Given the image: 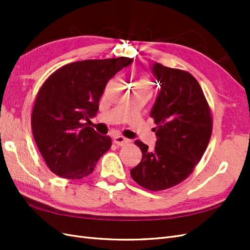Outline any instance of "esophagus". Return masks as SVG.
Returning a JSON list of instances; mask_svg holds the SVG:
<instances>
[{"instance_id": "obj_1", "label": "esophagus", "mask_w": 250, "mask_h": 250, "mask_svg": "<svg viewBox=\"0 0 250 250\" xmlns=\"http://www.w3.org/2000/svg\"><path fill=\"white\" fill-rule=\"evenodd\" d=\"M128 142H129V140L122 137V135H116V137H113V143L117 144L118 146H124Z\"/></svg>"}]
</instances>
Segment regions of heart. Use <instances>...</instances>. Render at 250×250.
<instances>
[{"label":"heart","instance_id":"heart-1","mask_svg":"<svg viewBox=\"0 0 250 250\" xmlns=\"http://www.w3.org/2000/svg\"><path fill=\"white\" fill-rule=\"evenodd\" d=\"M135 84H138V85H143V86H146V87H149V85H150V82L148 81V79H147V78H143V79H141L138 83H135Z\"/></svg>","mask_w":250,"mask_h":250}]
</instances>
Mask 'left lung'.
Wrapping results in <instances>:
<instances>
[{"instance_id":"left-lung-1","label":"left lung","mask_w":250,"mask_h":250,"mask_svg":"<svg viewBox=\"0 0 250 250\" xmlns=\"http://www.w3.org/2000/svg\"><path fill=\"white\" fill-rule=\"evenodd\" d=\"M160 93L150 111L157 125L153 128V150L137 140L142 160L130 170L132 179L151 191H162L180 184L199 163L211 135L209 106L190 73L151 63Z\"/></svg>"}]
</instances>
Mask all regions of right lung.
Returning <instances> with one entry per match:
<instances>
[{
  "mask_svg": "<svg viewBox=\"0 0 250 250\" xmlns=\"http://www.w3.org/2000/svg\"><path fill=\"white\" fill-rule=\"evenodd\" d=\"M132 58L88 59L60 67L37 93L31 117L35 143L49 169L67 179L89 175L111 146L86 122L99 110L110 78Z\"/></svg>",
  "mask_w": 250,
  "mask_h": 250,
  "instance_id": "obj_1",
  "label": "right lung"
}]
</instances>
